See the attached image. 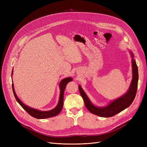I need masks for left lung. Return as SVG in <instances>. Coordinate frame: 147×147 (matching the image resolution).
Listing matches in <instances>:
<instances>
[{"instance_id": "8db88e82", "label": "left lung", "mask_w": 147, "mask_h": 147, "mask_svg": "<svg viewBox=\"0 0 147 147\" xmlns=\"http://www.w3.org/2000/svg\"><path fill=\"white\" fill-rule=\"evenodd\" d=\"M131 54L132 57H134L132 53ZM132 64L133 77L128 91L125 94L119 97V98L113 100L109 105L104 107H97L92 105L90 100H89L87 96L85 94V93L83 91L81 86H78L80 93L82 97H83L86 107L90 112L97 115V116L107 118L114 116V115H117V113L121 112L123 110L127 108L128 107H129L136 97L137 90L138 80H139L138 67L134 59H132Z\"/></svg>"}]
</instances>
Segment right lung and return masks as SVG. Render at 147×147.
<instances>
[{
	"mask_svg": "<svg viewBox=\"0 0 147 147\" xmlns=\"http://www.w3.org/2000/svg\"><path fill=\"white\" fill-rule=\"evenodd\" d=\"M13 74V72L12 73ZM72 80V78H66L63 79L60 83L59 86H60V96H59V100L58 104L56 107L50 111H39L36 109H34L30 107H29L28 106H26L24 105L23 102H22L18 98L16 94L15 90H14V86H13V84L12 83V88H13V94H14V96L15 97V99L16 101L18 102L20 105L24 109L26 112H27L30 116H32V117H34L35 118L37 119H45V118H48L50 117H55L57 115H58L61 111L62 110V109L63 107V102H64V92L65 86L69 82H71Z\"/></svg>",
	"mask_w": 147,
	"mask_h": 147,
	"instance_id": "1",
	"label": "right lung"
}]
</instances>
